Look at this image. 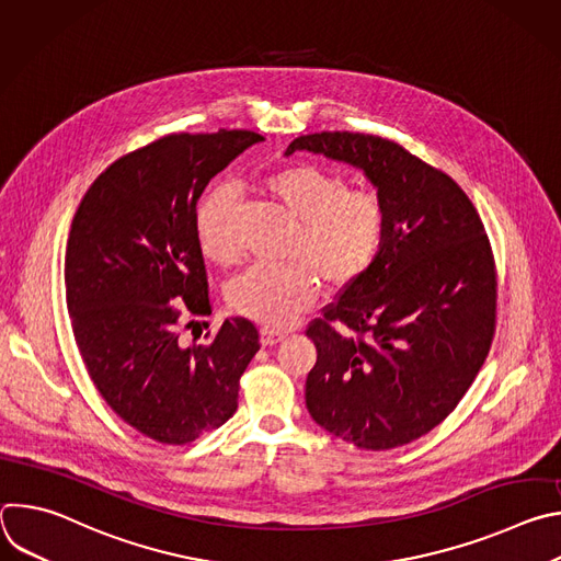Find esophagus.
Segmentation results:
<instances>
[{"label": "esophagus", "instance_id": "obj_1", "mask_svg": "<svg viewBox=\"0 0 561 561\" xmlns=\"http://www.w3.org/2000/svg\"><path fill=\"white\" fill-rule=\"evenodd\" d=\"M284 337H286L284 333L273 331V329H262V333H260V342H262V346H275V344H279Z\"/></svg>", "mask_w": 561, "mask_h": 561}]
</instances>
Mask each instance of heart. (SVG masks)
<instances>
[{
    "mask_svg": "<svg viewBox=\"0 0 561 561\" xmlns=\"http://www.w3.org/2000/svg\"><path fill=\"white\" fill-rule=\"evenodd\" d=\"M262 193L297 221L284 266H255L228 286V306L242 317L282 329L306 310L319 290L340 293L357 284L377 260L386 237V206L373 191L319 164L293 162L260 180ZM239 199L217 184L195 210V237L206 260L234 262L232 221Z\"/></svg>",
    "mask_w": 561,
    "mask_h": 561,
    "instance_id": "1",
    "label": "heart"
}]
</instances>
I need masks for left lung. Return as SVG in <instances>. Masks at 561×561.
Returning <instances> with one entry per match:
<instances>
[{"instance_id":"left-lung-1","label":"left lung","mask_w":561,"mask_h":561,"mask_svg":"<svg viewBox=\"0 0 561 561\" xmlns=\"http://www.w3.org/2000/svg\"><path fill=\"white\" fill-rule=\"evenodd\" d=\"M295 150L364 171L386 206L377 260L306 329L317 348L306 409L357 448L404 446L455 411L491 351L489 234L446 173L390 139L324 130L293 139Z\"/></svg>"}]
</instances>
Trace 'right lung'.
Here are the masks:
<instances>
[{"mask_svg":"<svg viewBox=\"0 0 561 561\" xmlns=\"http://www.w3.org/2000/svg\"><path fill=\"white\" fill-rule=\"evenodd\" d=\"M262 139L224 128L167 135L113 162L72 217L64 284L79 355L104 402L154 442L188 444L228 422L260 351L244 317L226 319L208 346H184L180 317L210 314L197 199Z\"/></svg>","mask_w":561,"mask_h":561,"instance_id":"add662e5","label":"right lung"}]
</instances>
